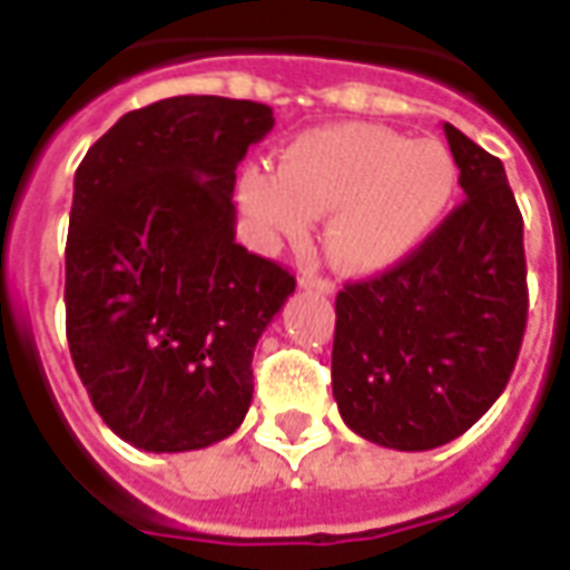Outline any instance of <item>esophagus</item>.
<instances>
[{
    "instance_id": "esophagus-1",
    "label": "esophagus",
    "mask_w": 570,
    "mask_h": 570,
    "mask_svg": "<svg viewBox=\"0 0 570 570\" xmlns=\"http://www.w3.org/2000/svg\"><path fill=\"white\" fill-rule=\"evenodd\" d=\"M298 286L302 289H311V293H320V296H335V284L326 281V277H314V274H302L298 277Z\"/></svg>"
}]
</instances>
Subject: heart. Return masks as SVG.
<instances>
[{
  "mask_svg": "<svg viewBox=\"0 0 570 570\" xmlns=\"http://www.w3.org/2000/svg\"><path fill=\"white\" fill-rule=\"evenodd\" d=\"M459 166L435 138L371 124L311 129L286 147L281 171L247 168L238 202L263 242H302L332 214L323 250L338 272L368 277L407 259L453 205Z\"/></svg>",
  "mask_w": 570,
  "mask_h": 570,
  "instance_id": "b5f03b06",
  "label": "heart"
}]
</instances>
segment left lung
<instances>
[{
	"label": "left lung",
	"instance_id": "8db88e82",
	"mask_svg": "<svg viewBox=\"0 0 570 570\" xmlns=\"http://www.w3.org/2000/svg\"><path fill=\"white\" fill-rule=\"evenodd\" d=\"M465 202L404 263L335 298L332 395L371 444L435 450L510 381L529 289L522 217L499 156L444 124Z\"/></svg>",
	"mask_w": 570,
	"mask_h": 570
}]
</instances>
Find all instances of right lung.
<instances>
[{"label":"right lung","mask_w":570,"mask_h":570,"mask_svg":"<svg viewBox=\"0 0 570 570\" xmlns=\"http://www.w3.org/2000/svg\"><path fill=\"white\" fill-rule=\"evenodd\" d=\"M272 126L268 105L175 96L124 114L75 171L71 362L138 450L217 444L250 407L256 341L296 289L235 244V168Z\"/></svg>","instance_id":"right-lung-1"}]
</instances>
